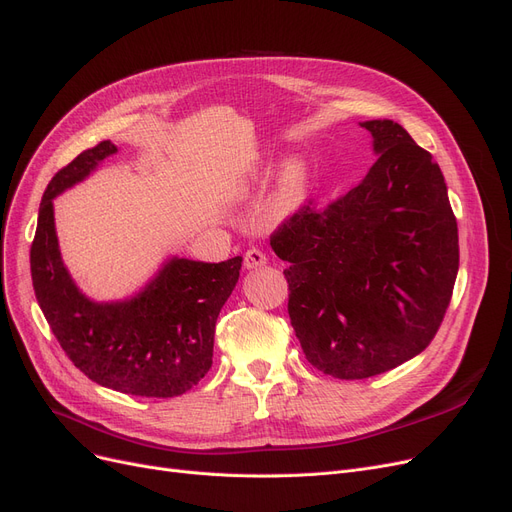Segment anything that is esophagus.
Masks as SVG:
<instances>
[{
	"label": "esophagus",
	"mask_w": 512,
	"mask_h": 512,
	"mask_svg": "<svg viewBox=\"0 0 512 512\" xmlns=\"http://www.w3.org/2000/svg\"><path fill=\"white\" fill-rule=\"evenodd\" d=\"M265 261H268V257H265V253L261 249L253 247V249L244 253V268H247V270L261 268V265H265Z\"/></svg>",
	"instance_id": "1"
}]
</instances>
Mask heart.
Listing matches in <instances>:
<instances>
[{"label": "heart", "instance_id": "obj_1", "mask_svg": "<svg viewBox=\"0 0 512 512\" xmlns=\"http://www.w3.org/2000/svg\"><path fill=\"white\" fill-rule=\"evenodd\" d=\"M305 194V169L301 163L293 161L282 169L278 192H276V207L280 211L295 209Z\"/></svg>", "mask_w": 512, "mask_h": 512}]
</instances>
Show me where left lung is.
I'll return each mask as SVG.
<instances>
[{
	"mask_svg": "<svg viewBox=\"0 0 512 512\" xmlns=\"http://www.w3.org/2000/svg\"><path fill=\"white\" fill-rule=\"evenodd\" d=\"M379 159L324 207L303 203L270 236L288 261V316L307 362L343 381L427 349L458 274V226L431 152L393 121L362 123Z\"/></svg>",
	"mask_w": 512,
	"mask_h": 512,
	"instance_id": "8db88e82",
	"label": "left lung"
}]
</instances>
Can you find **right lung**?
I'll use <instances>...</instances> for the list:
<instances>
[{
  "instance_id": "obj_1",
  "label": "right lung",
  "mask_w": 512,
  "mask_h": 512,
  "mask_svg": "<svg viewBox=\"0 0 512 512\" xmlns=\"http://www.w3.org/2000/svg\"><path fill=\"white\" fill-rule=\"evenodd\" d=\"M113 152L108 140L83 150L43 192L31 244L35 297L62 351L87 379L129 395L175 397L205 379L213 364L215 322L238 282L242 257L171 259L131 301L85 299L60 259L52 198Z\"/></svg>"
}]
</instances>
